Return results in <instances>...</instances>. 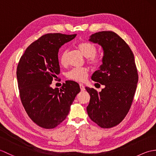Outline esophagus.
Wrapping results in <instances>:
<instances>
[{"mask_svg":"<svg viewBox=\"0 0 156 156\" xmlns=\"http://www.w3.org/2000/svg\"><path fill=\"white\" fill-rule=\"evenodd\" d=\"M80 85V90H81V91H84V90H85V88H84V85L82 84H79Z\"/></svg>","mask_w":156,"mask_h":156,"instance_id":"1","label":"esophagus"}]
</instances>
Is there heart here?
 I'll use <instances>...</instances> for the list:
<instances>
[{
  "label": "heart",
  "instance_id": "heart-1",
  "mask_svg": "<svg viewBox=\"0 0 156 156\" xmlns=\"http://www.w3.org/2000/svg\"><path fill=\"white\" fill-rule=\"evenodd\" d=\"M79 50L85 57L87 58V62L92 67H98L102 62V58L101 55L97 54V48L92 43L81 42L78 44ZM68 51L64 50L59 55V62L62 66L67 64ZM88 69L86 68H72L67 74L66 77L68 79L77 82H82L87 78Z\"/></svg>",
  "mask_w": 156,
  "mask_h": 156
}]
</instances>
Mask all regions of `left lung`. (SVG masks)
Wrapping results in <instances>:
<instances>
[{"label": "left lung", "mask_w": 156, "mask_h": 156, "mask_svg": "<svg viewBox=\"0 0 156 156\" xmlns=\"http://www.w3.org/2000/svg\"><path fill=\"white\" fill-rule=\"evenodd\" d=\"M89 41L103 49L102 64L91 78L105 88L98 92L86 87L90 96L87 110L95 123L111 128L123 120L133 100L138 82L134 55L127 43L113 31L95 33Z\"/></svg>", "instance_id": "obj_1"}]
</instances>
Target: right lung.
Here are the masks:
<instances>
[{"instance_id":"add662e5","label":"right lung","mask_w":156,"mask_h":156,"mask_svg":"<svg viewBox=\"0 0 156 156\" xmlns=\"http://www.w3.org/2000/svg\"><path fill=\"white\" fill-rule=\"evenodd\" d=\"M76 36L42 35L26 49L18 63L16 78L21 102L29 117L41 127L54 129L64 121L80 91L77 82L70 80L60 89L50 87L60 72L59 49Z\"/></svg>"}]
</instances>
